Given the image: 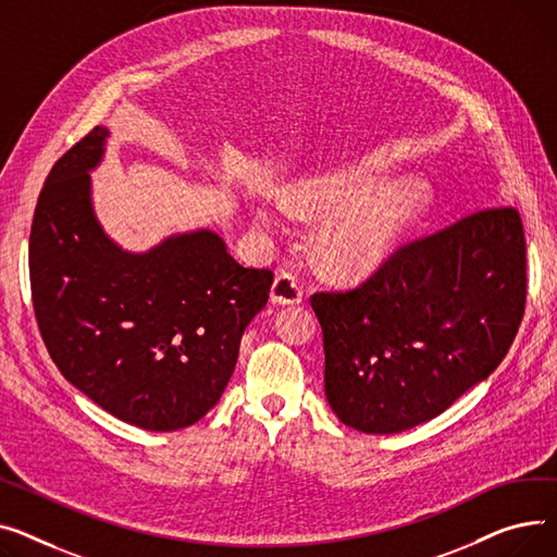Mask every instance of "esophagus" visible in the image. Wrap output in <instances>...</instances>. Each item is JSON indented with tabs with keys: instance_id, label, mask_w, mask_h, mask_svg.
Masks as SVG:
<instances>
[{
	"instance_id": "1",
	"label": "esophagus",
	"mask_w": 557,
	"mask_h": 557,
	"mask_svg": "<svg viewBox=\"0 0 557 557\" xmlns=\"http://www.w3.org/2000/svg\"><path fill=\"white\" fill-rule=\"evenodd\" d=\"M270 301L274 306H294V304H301L304 301V289H301V283L299 278L289 274V272H283L274 278L272 283V292H270Z\"/></svg>"
}]
</instances>
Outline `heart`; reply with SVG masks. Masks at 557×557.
<instances>
[{
  "mask_svg": "<svg viewBox=\"0 0 557 557\" xmlns=\"http://www.w3.org/2000/svg\"><path fill=\"white\" fill-rule=\"evenodd\" d=\"M382 182L373 169H355L306 180L292 190L299 209H331L319 222L314 243L321 258L337 272L367 274L394 253L409 224L418 218L424 195L416 182ZM260 224H274L268 209Z\"/></svg>",
  "mask_w": 557,
  "mask_h": 557,
  "instance_id": "heart-1",
  "label": "heart"
}]
</instances>
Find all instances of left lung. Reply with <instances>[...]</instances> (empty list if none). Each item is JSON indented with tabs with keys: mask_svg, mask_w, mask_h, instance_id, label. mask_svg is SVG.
I'll use <instances>...</instances> for the list:
<instances>
[{
	"mask_svg": "<svg viewBox=\"0 0 557 557\" xmlns=\"http://www.w3.org/2000/svg\"><path fill=\"white\" fill-rule=\"evenodd\" d=\"M310 304L337 418L364 434L411 430L506 357L527 304L521 218L512 207L474 211L400 247L359 287Z\"/></svg>",
	"mask_w": 557,
	"mask_h": 557,
	"instance_id": "8db88e82",
	"label": "left lung"
}]
</instances>
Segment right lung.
<instances>
[{"instance_id":"right-lung-1","label":"right lung","mask_w":557,"mask_h":557,"mask_svg":"<svg viewBox=\"0 0 557 557\" xmlns=\"http://www.w3.org/2000/svg\"><path fill=\"white\" fill-rule=\"evenodd\" d=\"M110 129L64 152L33 215V308L60 373L119 420L148 432L198 422L220 400L274 274L236 263L211 228L121 249L98 222L89 173Z\"/></svg>"}]
</instances>
